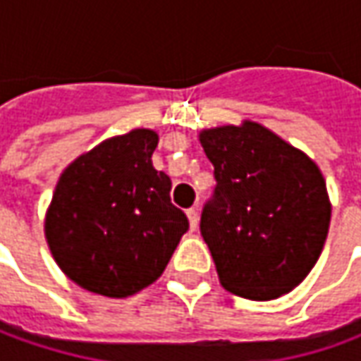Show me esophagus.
<instances>
[{"mask_svg": "<svg viewBox=\"0 0 361 361\" xmlns=\"http://www.w3.org/2000/svg\"><path fill=\"white\" fill-rule=\"evenodd\" d=\"M188 219H190V228L195 230V228H197V221H200V212H197L195 207H190V209H188Z\"/></svg>", "mask_w": 361, "mask_h": 361, "instance_id": "1", "label": "esophagus"}]
</instances>
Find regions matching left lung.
Masks as SVG:
<instances>
[{"instance_id": "left-lung-1", "label": "left lung", "mask_w": 361, "mask_h": 361, "mask_svg": "<svg viewBox=\"0 0 361 361\" xmlns=\"http://www.w3.org/2000/svg\"><path fill=\"white\" fill-rule=\"evenodd\" d=\"M200 142L216 178L200 231L221 286L257 302L292 292L328 238L331 205L322 171L254 121L205 130Z\"/></svg>"}]
</instances>
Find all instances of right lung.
<instances>
[{
	"label": "right lung",
	"instance_id": "1",
	"mask_svg": "<svg viewBox=\"0 0 361 361\" xmlns=\"http://www.w3.org/2000/svg\"><path fill=\"white\" fill-rule=\"evenodd\" d=\"M157 133L133 130L80 156L57 181L45 238L57 266L87 292L128 298L164 274L190 221L152 164Z\"/></svg>",
	"mask_w": 361,
	"mask_h": 361
}]
</instances>
